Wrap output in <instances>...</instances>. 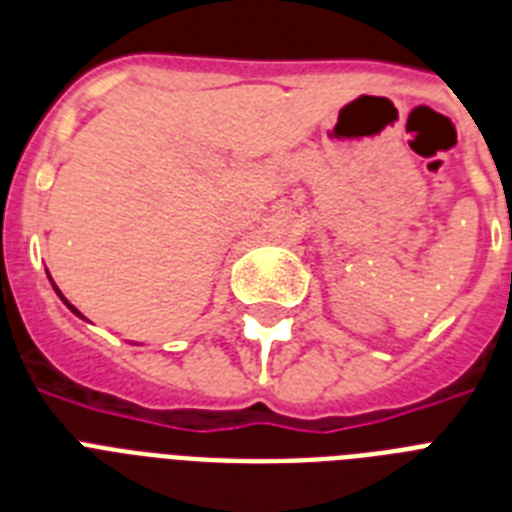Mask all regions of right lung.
<instances>
[{
	"label": "right lung",
	"instance_id": "right-lung-1",
	"mask_svg": "<svg viewBox=\"0 0 512 512\" xmlns=\"http://www.w3.org/2000/svg\"><path fill=\"white\" fill-rule=\"evenodd\" d=\"M47 276H50V273H47ZM52 281V279H50ZM52 289H55V292H58V297H60V300H63V303H66V308H68V311H71V313H76V316H79V319H84V316H82V313H79V311H76V308H74V305H71V303H68V300H66V297H63V295H60V289L58 287H55V284H52Z\"/></svg>",
	"mask_w": 512,
	"mask_h": 512
}]
</instances>
